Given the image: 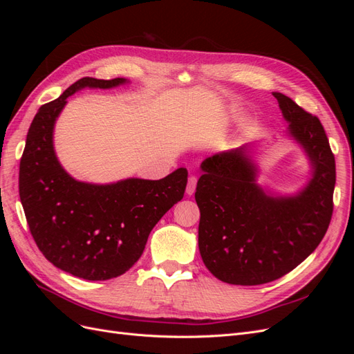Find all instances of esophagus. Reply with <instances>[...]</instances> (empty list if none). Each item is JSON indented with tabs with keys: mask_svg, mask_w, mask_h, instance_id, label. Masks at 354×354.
Returning <instances> with one entry per match:
<instances>
[{
	"mask_svg": "<svg viewBox=\"0 0 354 354\" xmlns=\"http://www.w3.org/2000/svg\"><path fill=\"white\" fill-rule=\"evenodd\" d=\"M196 183H198V178L195 176H190L189 181H187V187H186V195L192 196L195 194V189H196Z\"/></svg>",
	"mask_w": 354,
	"mask_h": 354,
	"instance_id": "1",
	"label": "esophagus"
}]
</instances>
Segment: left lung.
<instances>
[{
    "label": "left lung",
    "instance_id": "8db88e82",
    "mask_svg": "<svg viewBox=\"0 0 354 354\" xmlns=\"http://www.w3.org/2000/svg\"><path fill=\"white\" fill-rule=\"evenodd\" d=\"M273 95L288 122L286 136L303 147L312 169L301 190L276 195L261 187L250 146L201 164L199 252L207 269L232 285H261L294 270L324 239L334 209L335 159L322 124L288 95Z\"/></svg>",
    "mask_w": 354,
    "mask_h": 354
}]
</instances>
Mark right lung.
<instances>
[{
  "label": "right lung",
  "instance_id": "1",
  "mask_svg": "<svg viewBox=\"0 0 354 354\" xmlns=\"http://www.w3.org/2000/svg\"><path fill=\"white\" fill-rule=\"evenodd\" d=\"M125 78H82L38 109L20 159L19 195L39 251L57 269L87 281L124 274L140 259L149 233L183 199L187 169L160 180L108 185L75 180L56 156L53 133L68 97L82 88H113Z\"/></svg>",
  "mask_w": 354,
  "mask_h": 354
}]
</instances>
